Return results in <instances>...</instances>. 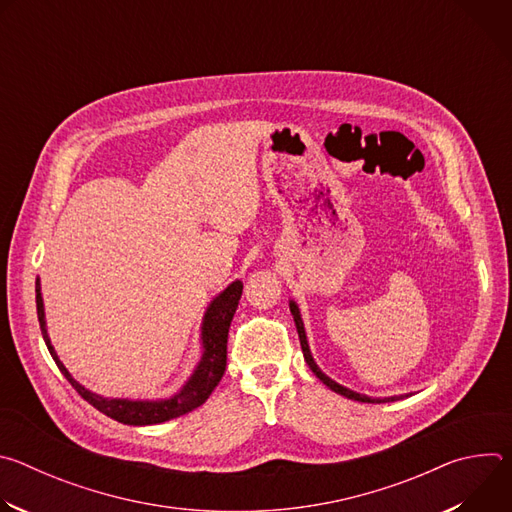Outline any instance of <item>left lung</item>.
Returning a JSON list of instances; mask_svg holds the SVG:
<instances>
[{
    "mask_svg": "<svg viewBox=\"0 0 512 512\" xmlns=\"http://www.w3.org/2000/svg\"><path fill=\"white\" fill-rule=\"evenodd\" d=\"M289 310H291V314H294V322H296V328H298V334H300V344H302V352H304V358H306V362H308V367L312 369V373H314L326 387H330L334 393H340L342 397H348V399H354V401H360V403H375V401H377V403H383V401H395V399H397V397H391V399H371V397H364V395L354 393V391H350V389H346V387L334 383L332 379H328V377L318 369V364L314 362V358H312V354H310V346H308V340H306V330H304V322H302V316H300L298 306H296L294 302H289Z\"/></svg>",
    "mask_w": 512,
    "mask_h": 512,
    "instance_id": "8db88e82",
    "label": "left lung"
}]
</instances>
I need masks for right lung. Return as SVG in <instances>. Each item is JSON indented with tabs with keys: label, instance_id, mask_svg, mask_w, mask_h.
<instances>
[{
	"label": "right lung",
	"instance_id": "1",
	"mask_svg": "<svg viewBox=\"0 0 512 512\" xmlns=\"http://www.w3.org/2000/svg\"><path fill=\"white\" fill-rule=\"evenodd\" d=\"M243 294V283L233 281L221 296H218L206 310L204 314V324H202V344H204V354L202 360L196 367L194 375L190 381L184 385V389L174 395L172 399L166 401H127V399H105L99 397L91 391H87L83 385H79L75 379L70 377V373L64 369V364L58 360L48 332H46V322H44V306H42V296H40V283L36 279V310H38V322L40 330L44 336V342L56 362V367L60 373L66 377V381L75 387V391L89 401L95 409L105 413L107 417L125 423V425H154L162 423L174 417H180L196 407H200L214 387L221 383L225 369H227V338H229V328L235 316V310L239 306Z\"/></svg>",
	"mask_w": 512,
	"mask_h": 512
}]
</instances>
